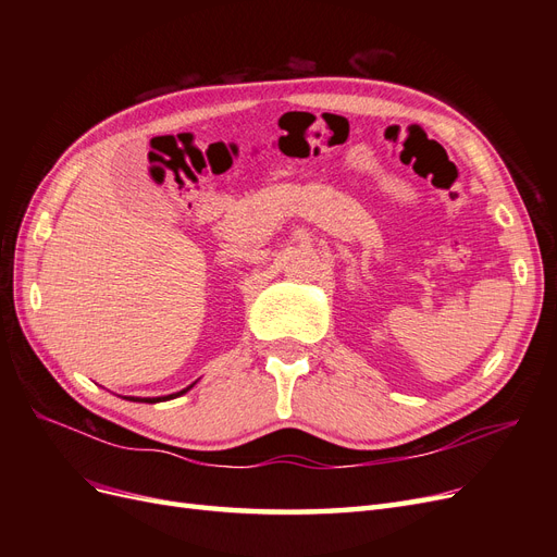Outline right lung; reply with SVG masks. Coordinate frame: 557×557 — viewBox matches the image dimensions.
Wrapping results in <instances>:
<instances>
[{
  "label": "right lung",
  "mask_w": 557,
  "mask_h": 557,
  "mask_svg": "<svg viewBox=\"0 0 557 557\" xmlns=\"http://www.w3.org/2000/svg\"><path fill=\"white\" fill-rule=\"evenodd\" d=\"M193 385H188L185 387V391H181V393H176V395H166V397H144V399H139V397H127V399H132V401H148V404H156V401H162V399H174V397H178V395H183V393H188Z\"/></svg>",
  "instance_id": "right-lung-1"
}]
</instances>
